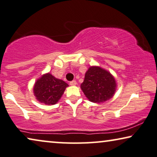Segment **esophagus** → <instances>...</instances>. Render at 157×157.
<instances>
[{
    "label": "esophagus",
    "instance_id": "1",
    "mask_svg": "<svg viewBox=\"0 0 157 157\" xmlns=\"http://www.w3.org/2000/svg\"><path fill=\"white\" fill-rule=\"evenodd\" d=\"M77 84V82L75 80H72L71 82H70V85H75Z\"/></svg>",
    "mask_w": 157,
    "mask_h": 157
}]
</instances>
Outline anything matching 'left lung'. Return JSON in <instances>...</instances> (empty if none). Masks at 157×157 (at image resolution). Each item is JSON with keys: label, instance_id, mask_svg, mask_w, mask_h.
Returning a JSON list of instances; mask_svg holds the SVG:
<instances>
[{"label": "left lung", "instance_id": "1", "mask_svg": "<svg viewBox=\"0 0 157 157\" xmlns=\"http://www.w3.org/2000/svg\"><path fill=\"white\" fill-rule=\"evenodd\" d=\"M116 82L109 72L99 67H91L85 73L81 89L88 100L101 103L112 98L115 92Z\"/></svg>", "mask_w": 157, "mask_h": 157}]
</instances>
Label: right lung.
<instances>
[{
    "instance_id": "add662e5",
    "label": "right lung",
    "mask_w": 157,
    "mask_h": 157,
    "mask_svg": "<svg viewBox=\"0 0 157 157\" xmlns=\"http://www.w3.org/2000/svg\"><path fill=\"white\" fill-rule=\"evenodd\" d=\"M68 85L51 74L44 75L35 82L33 90L36 99L42 103L51 105L56 104Z\"/></svg>"
}]
</instances>
